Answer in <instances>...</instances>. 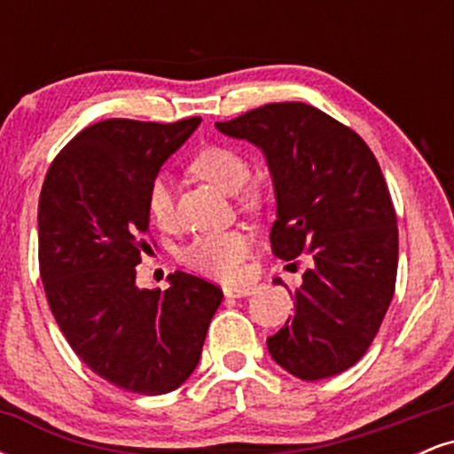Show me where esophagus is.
<instances>
[{
  "label": "esophagus",
  "mask_w": 454,
  "mask_h": 454,
  "mask_svg": "<svg viewBox=\"0 0 454 454\" xmlns=\"http://www.w3.org/2000/svg\"><path fill=\"white\" fill-rule=\"evenodd\" d=\"M223 294L231 299H241V296L254 294V286H223Z\"/></svg>",
  "instance_id": "obj_1"
}]
</instances>
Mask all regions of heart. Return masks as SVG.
<instances>
[{
  "instance_id": "obj_1",
  "label": "heart",
  "mask_w": 454,
  "mask_h": 454,
  "mask_svg": "<svg viewBox=\"0 0 454 454\" xmlns=\"http://www.w3.org/2000/svg\"><path fill=\"white\" fill-rule=\"evenodd\" d=\"M190 173L217 190L234 194L243 209L254 211L260 207V192L247 185L252 166L237 149L226 145H211L200 149L190 160ZM145 207L151 223L168 232L175 228V200L168 181L153 179L145 194ZM252 247V237L239 228L198 234L181 252V262L196 273L213 279H234L241 275L243 260Z\"/></svg>"
}]
</instances>
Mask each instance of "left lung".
<instances>
[{
  "label": "left lung",
  "mask_w": 454,
  "mask_h": 454,
  "mask_svg": "<svg viewBox=\"0 0 454 454\" xmlns=\"http://www.w3.org/2000/svg\"><path fill=\"white\" fill-rule=\"evenodd\" d=\"M215 126L267 155L275 256L311 260L294 316L267 340L270 356L307 382L346 372L378 335L397 281V215L376 155L354 129L303 102L264 104Z\"/></svg>",
  "instance_id": "1"
}]
</instances>
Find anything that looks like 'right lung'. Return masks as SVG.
<instances>
[{
  "label": "right lung",
  "mask_w": 454,
  "mask_h": 454,
  "mask_svg": "<svg viewBox=\"0 0 454 454\" xmlns=\"http://www.w3.org/2000/svg\"><path fill=\"white\" fill-rule=\"evenodd\" d=\"M200 117L175 123L106 119L57 153L38 202L46 301L87 367L138 395L179 388L194 372L220 286L175 270L170 288L140 290L149 215L145 194Z\"/></svg>",
  "instance_id": "obj_1"
}]
</instances>
